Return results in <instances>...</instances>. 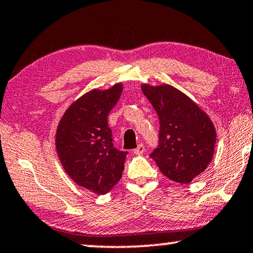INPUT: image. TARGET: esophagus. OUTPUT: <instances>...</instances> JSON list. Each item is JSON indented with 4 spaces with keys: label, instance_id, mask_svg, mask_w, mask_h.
I'll return each instance as SVG.
<instances>
[{
    "label": "esophagus",
    "instance_id": "1",
    "mask_svg": "<svg viewBox=\"0 0 253 253\" xmlns=\"http://www.w3.org/2000/svg\"><path fill=\"white\" fill-rule=\"evenodd\" d=\"M144 152H145V146L142 144H139L138 147L133 151L135 155H141V154H144Z\"/></svg>",
    "mask_w": 253,
    "mask_h": 253
}]
</instances>
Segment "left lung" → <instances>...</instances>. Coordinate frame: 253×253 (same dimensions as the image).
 I'll list each match as a JSON object with an SVG mask.
<instances>
[{
  "mask_svg": "<svg viewBox=\"0 0 253 253\" xmlns=\"http://www.w3.org/2000/svg\"><path fill=\"white\" fill-rule=\"evenodd\" d=\"M160 120L159 147L151 157L172 181L189 184L210 164L217 133L207 113L169 84H142Z\"/></svg>",
  "mask_w": 253,
  "mask_h": 253,
  "instance_id": "1",
  "label": "left lung"
}]
</instances>
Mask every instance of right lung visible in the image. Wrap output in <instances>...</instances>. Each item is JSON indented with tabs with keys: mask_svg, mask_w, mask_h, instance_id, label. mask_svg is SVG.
Instances as JSON below:
<instances>
[{
	"mask_svg": "<svg viewBox=\"0 0 253 253\" xmlns=\"http://www.w3.org/2000/svg\"><path fill=\"white\" fill-rule=\"evenodd\" d=\"M123 90L116 83L107 90L93 89L67 108L58 124L56 149L72 180L98 195L120 181L126 152L114 148L107 116Z\"/></svg>",
	"mask_w": 253,
	"mask_h": 253,
	"instance_id": "add662e5",
	"label": "right lung"
}]
</instances>
